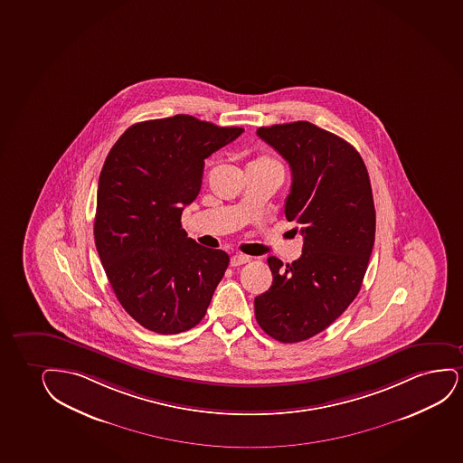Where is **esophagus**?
Listing matches in <instances>:
<instances>
[{"label": "esophagus", "instance_id": "esophagus-1", "mask_svg": "<svg viewBox=\"0 0 463 463\" xmlns=\"http://www.w3.org/2000/svg\"><path fill=\"white\" fill-rule=\"evenodd\" d=\"M250 261V257H247V255H242V253H236L233 257L230 258V264L232 266H241V264H246Z\"/></svg>", "mask_w": 463, "mask_h": 463}]
</instances>
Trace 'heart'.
Masks as SVG:
<instances>
[{"label":"heart","mask_w":463,"mask_h":463,"mask_svg":"<svg viewBox=\"0 0 463 463\" xmlns=\"http://www.w3.org/2000/svg\"><path fill=\"white\" fill-rule=\"evenodd\" d=\"M247 167L281 170L280 165L277 163L276 159L269 158V156H258V158L253 159L252 163L247 165Z\"/></svg>","instance_id":"b5f03b06"}]
</instances>
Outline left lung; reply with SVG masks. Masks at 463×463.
<instances>
[{"label": "left lung", "mask_w": 463, "mask_h": 463, "mask_svg": "<svg viewBox=\"0 0 463 463\" xmlns=\"http://www.w3.org/2000/svg\"><path fill=\"white\" fill-rule=\"evenodd\" d=\"M291 167L285 216L304 236L302 255L283 266L268 258L272 285L255 298V317L280 343H298L327 328L362 288L375 236L368 170L360 153L310 122L257 129Z\"/></svg>", "instance_id": "1"}]
</instances>
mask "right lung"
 Segmentation results:
<instances>
[{
  "instance_id": "right-lung-1",
  "label": "right lung",
  "mask_w": 463,
  "mask_h": 463,
  "mask_svg": "<svg viewBox=\"0 0 463 463\" xmlns=\"http://www.w3.org/2000/svg\"><path fill=\"white\" fill-rule=\"evenodd\" d=\"M242 131L176 114L136 123L108 153L95 246L116 298L142 327L180 334L205 317L230 257L187 238L182 213L199 195L205 159Z\"/></svg>"
}]
</instances>
